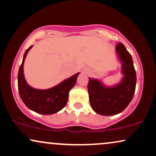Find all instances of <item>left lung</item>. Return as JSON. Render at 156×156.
<instances>
[{
    "instance_id": "left-lung-1",
    "label": "left lung",
    "mask_w": 156,
    "mask_h": 156,
    "mask_svg": "<svg viewBox=\"0 0 156 156\" xmlns=\"http://www.w3.org/2000/svg\"><path fill=\"white\" fill-rule=\"evenodd\" d=\"M116 50L122 63V81L113 87H106L98 80L89 78L88 83L90 106L101 115H115L124 111L135 91L136 72L131 55L121 42L117 44Z\"/></svg>"
}]
</instances>
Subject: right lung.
I'll list each match as a JSON object with an SVG mask.
<instances>
[{"label": "right lung", "mask_w": 156, "mask_h": 156, "mask_svg": "<svg viewBox=\"0 0 156 156\" xmlns=\"http://www.w3.org/2000/svg\"><path fill=\"white\" fill-rule=\"evenodd\" d=\"M31 47L32 46L26 50L19 70L18 89L19 95L25 105L32 111L45 115L55 114L66 106L69 91L76 84L79 73L50 89L39 90L31 87L24 78L23 67L26 56Z\"/></svg>", "instance_id": "obj_1"}]
</instances>
